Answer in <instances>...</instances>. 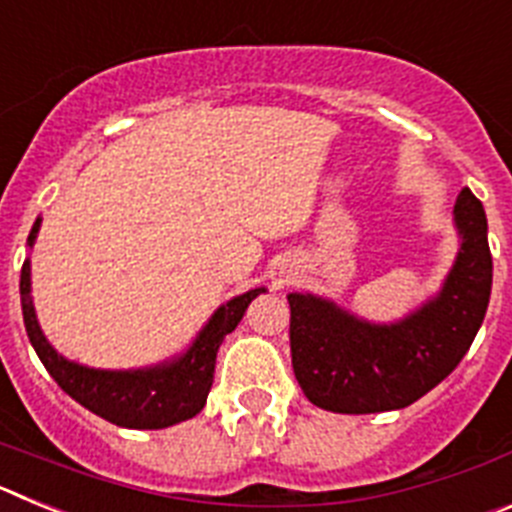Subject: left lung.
<instances>
[{"label": "left lung", "instance_id": "1", "mask_svg": "<svg viewBox=\"0 0 512 512\" xmlns=\"http://www.w3.org/2000/svg\"><path fill=\"white\" fill-rule=\"evenodd\" d=\"M461 248L441 295L395 325H372L333 302L287 295L292 369L307 400L330 413L408 408L449 377L485 320L492 253L482 202L461 189Z\"/></svg>", "mask_w": 512, "mask_h": 512}]
</instances>
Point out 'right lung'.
<instances>
[{
  "label": "right lung",
  "mask_w": 512,
  "mask_h": 512,
  "mask_svg": "<svg viewBox=\"0 0 512 512\" xmlns=\"http://www.w3.org/2000/svg\"><path fill=\"white\" fill-rule=\"evenodd\" d=\"M38 228L40 220H35L27 238L30 246L38 235ZM261 292L264 289H251L246 295L225 302L182 359L153 366V369H138V372H102V369H89V366L66 361L53 351L35 318L33 297H30V261L22 264L20 274V300L27 338L58 387L99 418L122 425V428H148V431L182 423L205 408L212 379H215L217 348L228 333H233L235 325L241 323L246 307Z\"/></svg>",
  "instance_id": "1"
}]
</instances>
